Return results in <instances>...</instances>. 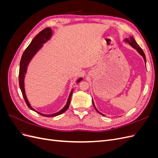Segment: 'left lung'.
<instances>
[{
  "mask_svg": "<svg viewBox=\"0 0 158 158\" xmlns=\"http://www.w3.org/2000/svg\"><path fill=\"white\" fill-rule=\"evenodd\" d=\"M125 41H126V42H127L128 44H129V45H131L134 49H135L137 51H138V53H139L140 55H142V57H143V59H144V62H145V63L146 64V56H145V54H144V51H142V49L140 48V47L138 45V44H137V43L136 42V41H135V38H134L133 37H132V36H131L130 37H128V39H126L125 40ZM92 103H93V106H94V108H95V109L97 111V112H98L99 114H102V115H104V114H103L102 113H100L98 110L96 109V107H95V105H94V101H93V99H92Z\"/></svg>",
  "mask_w": 158,
  "mask_h": 158,
  "instance_id": "left-lung-1",
  "label": "left lung"
}]
</instances>
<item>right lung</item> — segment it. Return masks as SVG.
<instances>
[{
	"label": "right lung",
	"instance_id": "1",
	"mask_svg": "<svg viewBox=\"0 0 158 158\" xmlns=\"http://www.w3.org/2000/svg\"><path fill=\"white\" fill-rule=\"evenodd\" d=\"M52 33V31L51 28L46 27L44 30L41 31L34 38H33V40L30 43V44L28 45V47H27L25 51L23 52V53L22 56V58L20 60V70H19V85H20V88L21 89V92L22 93L23 97V98H24V100L27 104V107H29L30 109L33 110V111H34L37 112V113H39L40 114H41V115L44 116V117H55V116L59 115V114L63 113L64 111H66V110L68 109V108L70 106L72 94H73L74 89H73L71 90L67 103H66V106L63 109H62L60 111H59V112H57L56 113L51 114H43L41 113H40V112L35 111V110L31 106L30 103H29V102H28L27 98L26 95V92H25L24 78H25V74H26V72H27V67L28 64H29L30 60L32 59L33 57L34 56V55L37 53V52L43 46V44H45V43H46L47 41L51 39ZM82 80V78H79L77 80V82H76V84L80 82Z\"/></svg>",
	"mask_w": 158,
	"mask_h": 158
}]
</instances>
